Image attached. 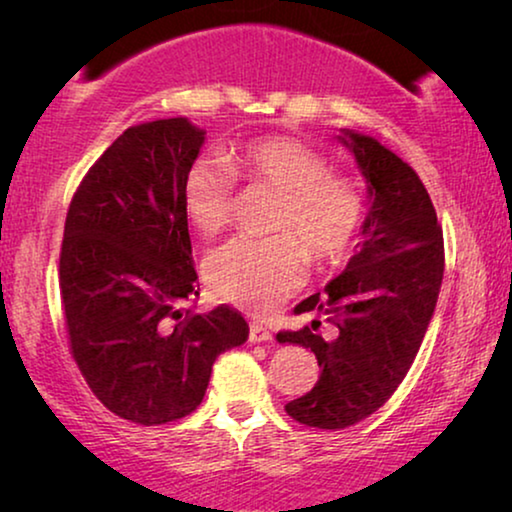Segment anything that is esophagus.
Listing matches in <instances>:
<instances>
[{"mask_svg": "<svg viewBox=\"0 0 512 512\" xmlns=\"http://www.w3.org/2000/svg\"><path fill=\"white\" fill-rule=\"evenodd\" d=\"M249 340L251 342H272V333L261 324H251L249 328Z\"/></svg>", "mask_w": 512, "mask_h": 512, "instance_id": "34e87169", "label": "esophagus"}]
</instances>
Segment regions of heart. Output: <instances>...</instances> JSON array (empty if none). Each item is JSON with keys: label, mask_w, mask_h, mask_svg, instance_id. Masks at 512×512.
<instances>
[{"label": "heart", "mask_w": 512, "mask_h": 512, "mask_svg": "<svg viewBox=\"0 0 512 512\" xmlns=\"http://www.w3.org/2000/svg\"><path fill=\"white\" fill-rule=\"evenodd\" d=\"M228 160L230 165L214 158L195 160L181 198L193 228L216 235L230 221L235 177L279 195L275 230L289 235L235 237L205 263L207 284L216 296L265 312L303 284L307 251L317 263H335L347 254L359 233L363 198L354 181L333 174L326 156L291 137L240 144Z\"/></svg>", "instance_id": "heart-1"}]
</instances>
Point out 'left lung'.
Returning a JSON list of instances; mask_svg holds the SVG:
<instances>
[{
	"mask_svg": "<svg viewBox=\"0 0 512 512\" xmlns=\"http://www.w3.org/2000/svg\"><path fill=\"white\" fill-rule=\"evenodd\" d=\"M368 184L363 242L326 289L296 314L317 319L279 342L312 349L321 375L312 391L286 403L300 424L347 429L380 410L415 361L443 284V230L422 179L375 137L340 130ZM319 316L336 326L331 341L316 333Z\"/></svg>",
	"mask_w": 512,
	"mask_h": 512,
	"instance_id": "8db88e82",
	"label": "left lung"
}]
</instances>
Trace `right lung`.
<instances>
[{
	"label": "right lung",
	"mask_w": 512,
	"mask_h": 512,
	"mask_svg": "<svg viewBox=\"0 0 512 512\" xmlns=\"http://www.w3.org/2000/svg\"><path fill=\"white\" fill-rule=\"evenodd\" d=\"M202 144L205 130L181 116L132 125L90 167L67 212L69 347L104 408L135 424L191 415L216 356L249 338L233 307H181L200 289L181 188Z\"/></svg>",
	"instance_id": "right-lung-1"
}]
</instances>
